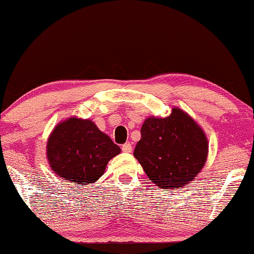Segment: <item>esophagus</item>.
<instances>
[{
	"mask_svg": "<svg viewBox=\"0 0 254 254\" xmlns=\"http://www.w3.org/2000/svg\"><path fill=\"white\" fill-rule=\"evenodd\" d=\"M122 151L123 152H131L132 151V145L131 143H126L122 145Z\"/></svg>",
	"mask_w": 254,
	"mask_h": 254,
	"instance_id": "esophagus-1",
	"label": "esophagus"
}]
</instances>
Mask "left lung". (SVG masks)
<instances>
[{"mask_svg": "<svg viewBox=\"0 0 254 254\" xmlns=\"http://www.w3.org/2000/svg\"><path fill=\"white\" fill-rule=\"evenodd\" d=\"M133 154L156 186L177 189L195 180L204 168L208 141L190 115L173 107L169 117L144 120Z\"/></svg>", "mask_w": 254, "mask_h": 254, "instance_id": "8db88e82", "label": "left lung"}]
</instances>
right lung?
<instances>
[{"label": "right lung", "mask_w": 254, "mask_h": 254, "mask_svg": "<svg viewBox=\"0 0 254 254\" xmlns=\"http://www.w3.org/2000/svg\"><path fill=\"white\" fill-rule=\"evenodd\" d=\"M121 152L119 145L92 120L71 117L55 127L47 141V160L55 174L79 186L102 177L112 158Z\"/></svg>", "instance_id": "1"}]
</instances>
